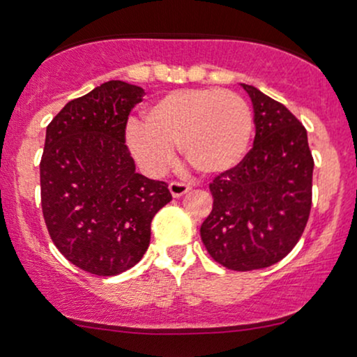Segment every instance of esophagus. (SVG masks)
<instances>
[{
	"label": "esophagus",
	"mask_w": 357,
	"mask_h": 357,
	"mask_svg": "<svg viewBox=\"0 0 357 357\" xmlns=\"http://www.w3.org/2000/svg\"><path fill=\"white\" fill-rule=\"evenodd\" d=\"M190 190H191V186L186 183H181V181H171L169 183V191L174 198H179V196L186 195Z\"/></svg>",
	"instance_id": "1"
}]
</instances>
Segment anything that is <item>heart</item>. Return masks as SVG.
<instances>
[{
    "instance_id": "obj_1",
    "label": "heart",
    "mask_w": 357,
    "mask_h": 357,
    "mask_svg": "<svg viewBox=\"0 0 357 357\" xmlns=\"http://www.w3.org/2000/svg\"><path fill=\"white\" fill-rule=\"evenodd\" d=\"M253 114L240 93L220 89H183L166 93L144 112V126L127 127V144L151 173L173 165V146L198 173L230 171L247 154Z\"/></svg>"
}]
</instances>
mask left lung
Wrapping results in <instances>:
<instances>
[{"label":"left lung","mask_w":357,"mask_h":357,"mask_svg":"<svg viewBox=\"0 0 357 357\" xmlns=\"http://www.w3.org/2000/svg\"><path fill=\"white\" fill-rule=\"evenodd\" d=\"M255 110L247 155L210 183L213 210L202 225L211 258L238 272L270 267L297 245L312 206L314 158L301 121L245 85Z\"/></svg>","instance_id":"left-lung-1"}]
</instances>
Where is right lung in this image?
<instances>
[{
	"mask_svg": "<svg viewBox=\"0 0 357 357\" xmlns=\"http://www.w3.org/2000/svg\"><path fill=\"white\" fill-rule=\"evenodd\" d=\"M144 90L110 80L73 99L47 126L40 161L47 230L70 264L100 277L126 272L149 247L151 221L173 199L167 183L136 173L126 144Z\"/></svg>",
	"mask_w": 357,
	"mask_h": 357,
	"instance_id": "add662e5",
	"label": "right lung"
}]
</instances>
